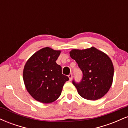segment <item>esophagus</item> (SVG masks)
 I'll list each match as a JSON object with an SVG mask.
<instances>
[{
    "instance_id": "1",
    "label": "esophagus",
    "mask_w": 128,
    "mask_h": 128,
    "mask_svg": "<svg viewBox=\"0 0 128 128\" xmlns=\"http://www.w3.org/2000/svg\"><path fill=\"white\" fill-rule=\"evenodd\" d=\"M68 78H69V79H70V80H72V77H73V75H72V73H70V74H68Z\"/></svg>"
}]
</instances>
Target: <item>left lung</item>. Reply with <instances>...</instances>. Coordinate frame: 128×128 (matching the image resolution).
I'll list each match as a JSON object with an SVG mask.
<instances>
[{
  "instance_id": "left-lung-1",
  "label": "left lung",
  "mask_w": 128,
  "mask_h": 128,
  "mask_svg": "<svg viewBox=\"0 0 128 128\" xmlns=\"http://www.w3.org/2000/svg\"><path fill=\"white\" fill-rule=\"evenodd\" d=\"M70 55L82 72V78L79 82L72 81L79 95L90 100L105 96L112 85L114 76V67L109 56L94 47L73 49Z\"/></svg>"
}]
</instances>
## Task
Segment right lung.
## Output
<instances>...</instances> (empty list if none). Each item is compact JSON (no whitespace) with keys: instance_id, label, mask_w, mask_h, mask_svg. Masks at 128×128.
<instances>
[{"instance_id":"obj_1","label":"right lung","mask_w":128,"mask_h":128,"mask_svg":"<svg viewBox=\"0 0 128 128\" xmlns=\"http://www.w3.org/2000/svg\"><path fill=\"white\" fill-rule=\"evenodd\" d=\"M61 51L42 48L28 60L23 72L27 91L36 100L44 104L55 101L60 96L68 76L62 74L56 62Z\"/></svg>"}]
</instances>
